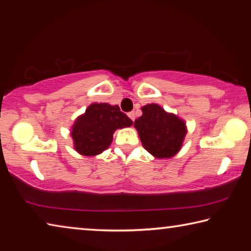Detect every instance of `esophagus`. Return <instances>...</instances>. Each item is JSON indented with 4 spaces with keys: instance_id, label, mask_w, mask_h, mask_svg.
<instances>
[{
    "instance_id": "1",
    "label": "esophagus",
    "mask_w": 251,
    "mask_h": 251,
    "mask_svg": "<svg viewBox=\"0 0 251 251\" xmlns=\"http://www.w3.org/2000/svg\"><path fill=\"white\" fill-rule=\"evenodd\" d=\"M128 117L130 118L131 121H135V113L134 112H130V113H128Z\"/></svg>"
}]
</instances>
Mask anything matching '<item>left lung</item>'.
<instances>
[{
    "instance_id": "1",
    "label": "left lung",
    "mask_w": 251,
    "mask_h": 251,
    "mask_svg": "<svg viewBox=\"0 0 251 251\" xmlns=\"http://www.w3.org/2000/svg\"><path fill=\"white\" fill-rule=\"evenodd\" d=\"M143 115L134 126L144 148L157 158H169L179 151L186 135V125L174 114H168L156 104L142 107Z\"/></svg>"
}]
</instances>
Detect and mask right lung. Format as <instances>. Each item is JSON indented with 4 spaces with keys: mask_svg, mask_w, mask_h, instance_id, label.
Segmentation results:
<instances>
[{
    "mask_svg": "<svg viewBox=\"0 0 251 251\" xmlns=\"http://www.w3.org/2000/svg\"><path fill=\"white\" fill-rule=\"evenodd\" d=\"M133 121L121 112L117 105L94 103L84 115L75 121L72 128L76 151L85 156H95L107 150L117 128L131 126Z\"/></svg>",
    "mask_w": 251,
    "mask_h": 251,
    "instance_id": "right-lung-1",
    "label": "right lung"
}]
</instances>
